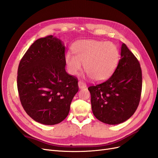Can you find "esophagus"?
<instances>
[{
  "label": "esophagus",
  "instance_id": "34e87169",
  "mask_svg": "<svg viewBox=\"0 0 158 158\" xmlns=\"http://www.w3.org/2000/svg\"><path fill=\"white\" fill-rule=\"evenodd\" d=\"M78 86L80 89H82V88H85L86 87V84H85V82H82V81H79L78 82Z\"/></svg>",
  "mask_w": 158,
  "mask_h": 158
}]
</instances>
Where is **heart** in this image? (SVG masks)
<instances>
[{
	"label": "heart",
	"instance_id": "obj_1",
	"mask_svg": "<svg viewBox=\"0 0 158 158\" xmlns=\"http://www.w3.org/2000/svg\"><path fill=\"white\" fill-rule=\"evenodd\" d=\"M72 49L73 54L67 52L65 63L69 74H77L82 69L95 81L109 78L115 70L119 60V51L117 45L110 41L94 40L76 42Z\"/></svg>",
	"mask_w": 158,
	"mask_h": 158
}]
</instances>
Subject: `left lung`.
I'll return each mask as SVG.
<instances>
[{
	"mask_svg": "<svg viewBox=\"0 0 158 158\" xmlns=\"http://www.w3.org/2000/svg\"><path fill=\"white\" fill-rule=\"evenodd\" d=\"M142 86L139 61L125 44L113 75L104 82L91 85V104L94 116L109 125L128 120L139 105Z\"/></svg>",
	"mask_w": 158,
	"mask_h": 158,
	"instance_id": "left-lung-1",
	"label": "left lung"
}]
</instances>
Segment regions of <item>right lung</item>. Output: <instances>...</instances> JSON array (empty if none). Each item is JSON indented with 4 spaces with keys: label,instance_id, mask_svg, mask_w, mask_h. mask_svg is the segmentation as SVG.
I'll return each mask as SVG.
<instances>
[{
    "label": "right lung",
    "instance_id": "1",
    "mask_svg": "<svg viewBox=\"0 0 158 158\" xmlns=\"http://www.w3.org/2000/svg\"><path fill=\"white\" fill-rule=\"evenodd\" d=\"M65 47L52 35L37 40L21 59L17 86L23 108L36 122L53 125L68 116L78 79L65 70Z\"/></svg>",
    "mask_w": 158,
    "mask_h": 158
}]
</instances>
